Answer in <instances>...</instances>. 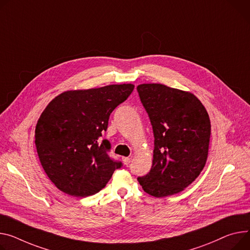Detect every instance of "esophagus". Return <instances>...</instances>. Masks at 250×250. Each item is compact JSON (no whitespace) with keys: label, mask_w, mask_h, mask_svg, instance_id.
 I'll list each match as a JSON object with an SVG mask.
<instances>
[{"label":"esophagus","mask_w":250,"mask_h":250,"mask_svg":"<svg viewBox=\"0 0 250 250\" xmlns=\"http://www.w3.org/2000/svg\"><path fill=\"white\" fill-rule=\"evenodd\" d=\"M122 160H123V163H124L125 165H129L130 162H131V158H129V157H123Z\"/></svg>","instance_id":"esophagus-1"}]
</instances>
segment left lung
<instances>
[{"instance_id":"left-lung-1","label":"left lung","mask_w":250,"mask_h":250,"mask_svg":"<svg viewBox=\"0 0 250 250\" xmlns=\"http://www.w3.org/2000/svg\"><path fill=\"white\" fill-rule=\"evenodd\" d=\"M137 91L154 134L151 170L137 180L154 197L179 193L205 166L211 134L208 113L190 92L154 83L138 85Z\"/></svg>"}]
</instances>
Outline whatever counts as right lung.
Here are the masks:
<instances>
[{
	"label": "right lung",
	"instance_id": "1",
	"mask_svg": "<svg viewBox=\"0 0 250 250\" xmlns=\"http://www.w3.org/2000/svg\"><path fill=\"white\" fill-rule=\"evenodd\" d=\"M133 89V84H120L66 91L45 108L35 144L43 169L59 190L75 197L93 195L122 166L110 158V142L101 136L112 111Z\"/></svg>",
	"mask_w": 250,
	"mask_h": 250
}]
</instances>
